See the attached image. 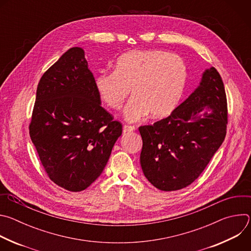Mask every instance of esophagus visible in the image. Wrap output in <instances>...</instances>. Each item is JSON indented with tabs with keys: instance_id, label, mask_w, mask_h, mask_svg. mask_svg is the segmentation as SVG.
I'll list each match as a JSON object with an SVG mask.
<instances>
[{
	"instance_id": "esophagus-1",
	"label": "esophagus",
	"mask_w": 251,
	"mask_h": 251,
	"mask_svg": "<svg viewBox=\"0 0 251 251\" xmlns=\"http://www.w3.org/2000/svg\"><path fill=\"white\" fill-rule=\"evenodd\" d=\"M135 130V126H131V125H124L123 126V133H129Z\"/></svg>"
}]
</instances>
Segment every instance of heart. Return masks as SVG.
<instances>
[{
    "instance_id": "1",
    "label": "heart",
    "mask_w": 251,
    "mask_h": 251,
    "mask_svg": "<svg viewBox=\"0 0 251 251\" xmlns=\"http://www.w3.org/2000/svg\"><path fill=\"white\" fill-rule=\"evenodd\" d=\"M187 67L175 53L159 50H131L121 55L112 73H100L95 88L105 104L121 109L132 90L133 98L124 110L129 122L149 113L153 118L170 115L180 102L187 82Z\"/></svg>"
}]
</instances>
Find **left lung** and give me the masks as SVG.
<instances>
[{
  "label": "left lung",
  "mask_w": 251,
  "mask_h": 251,
  "mask_svg": "<svg viewBox=\"0 0 251 251\" xmlns=\"http://www.w3.org/2000/svg\"><path fill=\"white\" fill-rule=\"evenodd\" d=\"M226 124L225 85L218 70L209 67L169 117L139 127L140 163L147 180L166 192L191 185L223 144Z\"/></svg>",
  "instance_id": "8db88e82"
}]
</instances>
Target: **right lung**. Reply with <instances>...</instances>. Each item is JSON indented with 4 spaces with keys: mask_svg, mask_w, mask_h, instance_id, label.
Instances as JSON below:
<instances>
[{
    "mask_svg": "<svg viewBox=\"0 0 251 251\" xmlns=\"http://www.w3.org/2000/svg\"><path fill=\"white\" fill-rule=\"evenodd\" d=\"M84 50L71 48L42 76L29 136L50 180L70 191L103 172L122 125L101 107Z\"/></svg>",
    "mask_w": 251,
    "mask_h": 251,
    "instance_id": "obj_1",
    "label": "right lung"
}]
</instances>
